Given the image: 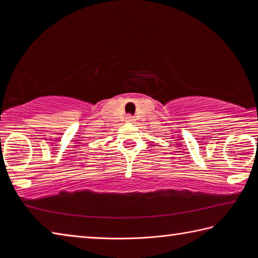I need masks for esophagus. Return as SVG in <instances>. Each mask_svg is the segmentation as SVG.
Masks as SVG:
<instances>
[{
	"instance_id": "obj_1",
	"label": "esophagus",
	"mask_w": 258,
	"mask_h": 258,
	"mask_svg": "<svg viewBox=\"0 0 258 258\" xmlns=\"http://www.w3.org/2000/svg\"><path fill=\"white\" fill-rule=\"evenodd\" d=\"M134 120H135L134 116H132V115H127V116H126V121H128V123H133Z\"/></svg>"
}]
</instances>
